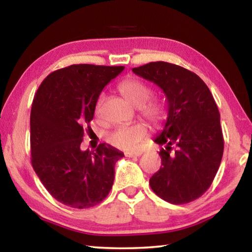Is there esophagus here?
I'll use <instances>...</instances> for the list:
<instances>
[{
    "label": "esophagus",
    "mask_w": 252,
    "mask_h": 252,
    "mask_svg": "<svg viewBox=\"0 0 252 252\" xmlns=\"http://www.w3.org/2000/svg\"><path fill=\"white\" fill-rule=\"evenodd\" d=\"M141 155H142L141 151H136V152H125V156H126V157H129V158L140 157Z\"/></svg>",
    "instance_id": "esophagus-1"
}]
</instances>
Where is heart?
<instances>
[{
	"instance_id": "obj_1",
	"label": "heart",
	"mask_w": 252,
	"mask_h": 252,
	"mask_svg": "<svg viewBox=\"0 0 252 252\" xmlns=\"http://www.w3.org/2000/svg\"><path fill=\"white\" fill-rule=\"evenodd\" d=\"M119 91L130 103L139 108V113L144 120L153 126H159L165 118L163 104L158 100H150L152 90L143 81L139 79H126L119 85ZM105 96L101 94L95 104V116L100 117L102 104ZM148 135V127L143 123L121 126L109 135L108 141L111 146L126 151L138 150L142 140Z\"/></svg>"
}]
</instances>
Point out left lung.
<instances>
[{
  "mask_svg": "<svg viewBox=\"0 0 252 252\" xmlns=\"http://www.w3.org/2000/svg\"><path fill=\"white\" fill-rule=\"evenodd\" d=\"M156 83L168 101V119L155 142L161 167L150 178L158 197L173 204L198 199L210 188L223 155L220 113L207 84L185 67L158 61L132 69Z\"/></svg>",
  "mask_w": 252,
  "mask_h": 252,
  "instance_id": "left-lung-1",
  "label": "left lung"
}]
</instances>
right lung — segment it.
I'll return each mask as SVG.
<instances>
[{
  "instance_id": "add662e5",
  "label": "right lung",
  "mask_w": 252,
  "mask_h": 252,
  "mask_svg": "<svg viewBox=\"0 0 252 252\" xmlns=\"http://www.w3.org/2000/svg\"><path fill=\"white\" fill-rule=\"evenodd\" d=\"M125 66L73 64L50 73L34 95L31 162L45 189L75 209L94 207L109 194L114 164L123 152L101 143L82 151L81 143L103 88Z\"/></svg>"
}]
</instances>
